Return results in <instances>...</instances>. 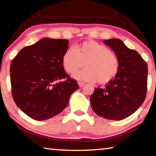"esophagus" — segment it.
<instances>
[{
    "label": "esophagus",
    "mask_w": 156,
    "mask_h": 156,
    "mask_svg": "<svg viewBox=\"0 0 156 156\" xmlns=\"http://www.w3.org/2000/svg\"><path fill=\"white\" fill-rule=\"evenodd\" d=\"M78 85H79V87H83V86L85 85V83H82V82H78Z\"/></svg>",
    "instance_id": "34e87169"
}]
</instances>
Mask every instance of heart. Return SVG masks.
Segmentation results:
<instances>
[{
  "label": "heart",
  "mask_w": 156,
  "mask_h": 156,
  "mask_svg": "<svg viewBox=\"0 0 156 156\" xmlns=\"http://www.w3.org/2000/svg\"><path fill=\"white\" fill-rule=\"evenodd\" d=\"M85 63V69L75 73L73 77L90 83L105 84L115 78L119 70L120 61L115 52L107 46L90 40L69 48L62 57V65L66 72L76 73Z\"/></svg>",
  "instance_id": "b5f03b06"
}]
</instances>
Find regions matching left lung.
Here are the masks:
<instances>
[{"instance_id":"left-lung-1","label":"left lung","mask_w":156,"mask_h":156,"mask_svg":"<svg viewBox=\"0 0 156 156\" xmlns=\"http://www.w3.org/2000/svg\"><path fill=\"white\" fill-rule=\"evenodd\" d=\"M120 61L117 75L105 88H95L90 96L91 108L108 119L122 120L137 110L144 102L147 89V64L135 50L119 39H105Z\"/></svg>"}]
</instances>
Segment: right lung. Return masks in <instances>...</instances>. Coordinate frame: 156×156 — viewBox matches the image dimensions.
I'll use <instances>...</instances> for the list:
<instances>
[{"label": "right lung", "mask_w": 156, "mask_h": 156, "mask_svg": "<svg viewBox=\"0 0 156 156\" xmlns=\"http://www.w3.org/2000/svg\"><path fill=\"white\" fill-rule=\"evenodd\" d=\"M68 48L67 39L45 37L22 48L12 62V97L33 119L46 120L60 114L79 88L62 65ZM62 79L65 80L60 81Z\"/></svg>", "instance_id": "1"}]
</instances>
